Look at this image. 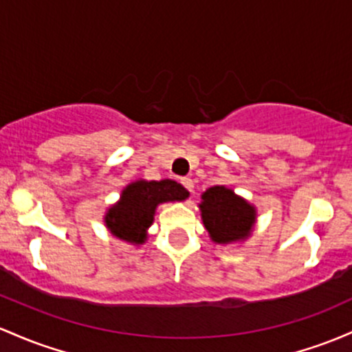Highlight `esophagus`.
Returning <instances> with one entry per match:
<instances>
[{
  "mask_svg": "<svg viewBox=\"0 0 352 352\" xmlns=\"http://www.w3.org/2000/svg\"><path fill=\"white\" fill-rule=\"evenodd\" d=\"M182 185L188 192H190V194L194 192V180L192 179H187V177H185V179H182Z\"/></svg>",
  "mask_w": 352,
  "mask_h": 352,
  "instance_id": "1",
  "label": "esophagus"
}]
</instances>
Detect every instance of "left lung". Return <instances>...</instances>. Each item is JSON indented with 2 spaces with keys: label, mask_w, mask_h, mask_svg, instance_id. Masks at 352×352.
Returning <instances> with one entry per match:
<instances>
[{
  "label": "left lung",
  "mask_w": 352,
  "mask_h": 352,
  "mask_svg": "<svg viewBox=\"0 0 352 352\" xmlns=\"http://www.w3.org/2000/svg\"><path fill=\"white\" fill-rule=\"evenodd\" d=\"M199 207L204 226L215 244L244 241L256 223V207L223 185L207 188Z\"/></svg>",
  "instance_id": "8db88e82"
}]
</instances>
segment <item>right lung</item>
Masks as SVG:
<instances>
[{
    "mask_svg": "<svg viewBox=\"0 0 352 352\" xmlns=\"http://www.w3.org/2000/svg\"><path fill=\"white\" fill-rule=\"evenodd\" d=\"M188 197L175 180H137L122 190L120 200L108 208L105 223L115 237L130 244H144L155 208L164 202H182Z\"/></svg>",
    "mask_w": 352,
    "mask_h": 352,
    "instance_id": "obj_1",
    "label": "right lung"
}]
</instances>
